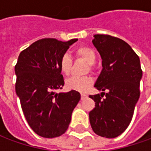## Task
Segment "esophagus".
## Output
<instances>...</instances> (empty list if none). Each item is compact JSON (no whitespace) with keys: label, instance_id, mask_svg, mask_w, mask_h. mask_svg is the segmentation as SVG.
Returning a JSON list of instances; mask_svg holds the SVG:
<instances>
[{"label":"esophagus","instance_id":"esophagus-1","mask_svg":"<svg viewBox=\"0 0 151 151\" xmlns=\"http://www.w3.org/2000/svg\"><path fill=\"white\" fill-rule=\"evenodd\" d=\"M86 98H87V95H86V94H82V95H81V99H82V100L85 99Z\"/></svg>","mask_w":151,"mask_h":151}]
</instances>
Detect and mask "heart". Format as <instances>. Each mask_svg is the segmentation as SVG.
Instances as JSON below:
<instances>
[{
    "mask_svg": "<svg viewBox=\"0 0 151 151\" xmlns=\"http://www.w3.org/2000/svg\"><path fill=\"white\" fill-rule=\"evenodd\" d=\"M75 55L79 58L84 60L90 65V69H93V65L96 61V54L91 47L87 46H79L75 49ZM73 60L68 53L63 54L60 60L59 66L60 72L64 75H69L72 69ZM92 78L85 77H72L66 81V87L79 92H85L91 85Z\"/></svg>",
    "mask_w": 151,
    "mask_h": 151,
    "instance_id": "heart-1",
    "label": "heart"
}]
</instances>
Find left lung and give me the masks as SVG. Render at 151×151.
<instances>
[{"label": "left lung", "mask_w": 151, "mask_h": 151, "mask_svg": "<svg viewBox=\"0 0 151 151\" xmlns=\"http://www.w3.org/2000/svg\"><path fill=\"white\" fill-rule=\"evenodd\" d=\"M94 37L92 43L101 56L103 66L95 87L108 93L89 96L95 102L89 113L90 123L97 135L113 138L131 122L140 97L142 70L139 57L126 42L108 35Z\"/></svg>", "instance_id": "1"}]
</instances>
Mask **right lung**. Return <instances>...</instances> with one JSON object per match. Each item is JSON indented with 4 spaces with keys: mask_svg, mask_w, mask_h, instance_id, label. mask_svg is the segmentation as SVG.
Masks as SVG:
<instances>
[{
    "mask_svg": "<svg viewBox=\"0 0 151 151\" xmlns=\"http://www.w3.org/2000/svg\"><path fill=\"white\" fill-rule=\"evenodd\" d=\"M77 41L42 39L19 54L14 69L15 91L28 124L39 136L52 138L65 133L81 99L73 90L54 92L65 84L59 66L60 57Z\"/></svg>",
    "mask_w": 151,
    "mask_h": 151,
    "instance_id": "obj_1",
    "label": "right lung"
}]
</instances>
